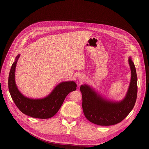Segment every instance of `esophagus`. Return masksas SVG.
Listing matches in <instances>:
<instances>
[{
  "mask_svg": "<svg viewBox=\"0 0 149 149\" xmlns=\"http://www.w3.org/2000/svg\"><path fill=\"white\" fill-rule=\"evenodd\" d=\"M84 75H80L79 77V81H83L84 80Z\"/></svg>",
  "mask_w": 149,
  "mask_h": 149,
  "instance_id": "34e87169",
  "label": "esophagus"
}]
</instances>
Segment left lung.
I'll use <instances>...</instances> for the list:
<instances>
[{
  "label": "left lung",
  "mask_w": 149,
  "mask_h": 149,
  "mask_svg": "<svg viewBox=\"0 0 149 149\" xmlns=\"http://www.w3.org/2000/svg\"><path fill=\"white\" fill-rule=\"evenodd\" d=\"M131 79L126 96L120 101L109 100L90 86H80L82 107L84 116L89 121L100 126H111L120 123L134 108L137 97V75L132 58L128 59Z\"/></svg>",
  "instance_id": "8db88e82"
}]
</instances>
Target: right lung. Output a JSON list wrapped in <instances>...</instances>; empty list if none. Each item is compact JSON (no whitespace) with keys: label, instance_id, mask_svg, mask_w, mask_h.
<instances>
[{"label":"right lung","instance_id":"add662e5","mask_svg":"<svg viewBox=\"0 0 149 149\" xmlns=\"http://www.w3.org/2000/svg\"><path fill=\"white\" fill-rule=\"evenodd\" d=\"M20 54L15 57L8 77V89L11 98L19 110L33 118L48 119L58 111L63 103L70 92L77 89L74 81H63L57 84L49 94L42 98H30L23 95L17 87L15 81V68Z\"/></svg>","mask_w":149,"mask_h":149}]
</instances>
